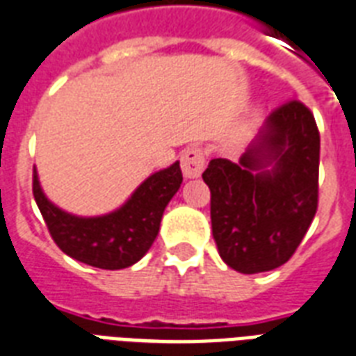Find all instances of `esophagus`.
<instances>
[{"label":"esophagus","instance_id":"esophagus-1","mask_svg":"<svg viewBox=\"0 0 356 356\" xmlns=\"http://www.w3.org/2000/svg\"><path fill=\"white\" fill-rule=\"evenodd\" d=\"M203 168H205V156L202 149L190 147L181 154V170L184 179H197L203 173Z\"/></svg>","mask_w":356,"mask_h":356}]
</instances>
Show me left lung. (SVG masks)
Returning <instances> with one entry per match:
<instances>
[{
    "label": "left lung",
    "mask_w": 356,
    "mask_h": 356,
    "mask_svg": "<svg viewBox=\"0 0 356 356\" xmlns=\"http://www.w3.org/2000/svg\"><path fill=\"white\" fill-rule=\"evenodd\" d=\"M319 132L305 104L291 100L265 119L238 164L213 159V237L227 267L267 273L293 256L317 211Z\"/></svg>",
    "instance_id": "obj_1"
}]
</instances>
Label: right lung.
<instances>
[{"label": "right lung", "instance_id": "1", "mask_svg": "<svg viewBox=\"0 0 356 356\" xmlns=\"http://www.w3.org/2000/svg\"><path fill=\"white\" fill-rule=\"evenodd\" d=\"M183 173L177 162L151 173L110 213L78 216L50 202L33 170V196L51 238L67 256L91 267L119 270L142 259L159 235L164 209L177 194Z\"/></svg>", "mask_w": 356, "mask_h": 356}]
</instances>
